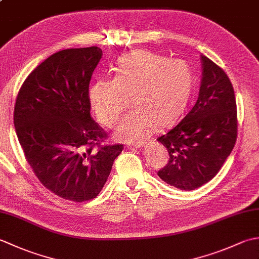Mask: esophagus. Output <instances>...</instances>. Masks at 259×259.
Segmentation results:
<instances>
[{
	"label": "esophagus",
	"instance_id": "esophagus-1",
	"mask_svg": "<svg viewBox=\"0 0 259 259\" xmlns=\"http://www.w3.org/2000/svg\"><path fill=\"white\" fill-rule=\"evenodd\" d=\"M145 145H146V142L138 141V142H136V144H134V145H128V146H126V148H128V149H139V148L144 147Z\"/></svg>",
	"mask_w": 259,
	"mask_h": 259
}]
</instances>
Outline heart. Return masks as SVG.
Here are the masks:
<instances>
[{"instance_id": "b5f03b06", "label": "heart", "mask_w": 259, "mask_h": 259, "mask_svg": "<svg viewBox=\"0 0 259 259\" xmlns=\"http://www.w3.org/2000/svg\"><path fill=\"white\" fill-rule=\"evenodd\" d=\"M115 76L99 78L88 88V99L98 120L113 126L122 113L126 96L133 111L117 128L120 140L145 138L157 126H167L183 113L191 95L195 75L184 60L160 56L148 50L124 54L117 64Z\"/></svg>"}]
</instances>
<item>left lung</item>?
I'll return each mask as SVG.
<instances>
[{
    "label": "left lung",
    "mask_w": 259,
    "mask_h": 259,
    "mask_svg": "<svg viewBox=\"0 0 259 259\" xmlns=\"http://www.w3.org/2000/svg\"><path fill=\"white\" fill-rule=\"evenodd\" d=\"M201 65L195 106L157 139L169 152V161L158 176L181 190H194L210 181L237 139V107L232 82L221 67L205 56H201Z\"/></svg>",
    "instance_id": "left-lung-1"
}]
</instances>
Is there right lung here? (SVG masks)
Returning a JSON list of instances; mask_svg holds the SVG:
<instances>
[{"instance_id":"1","label":"right lung","mask_w":259,"mask_h":259,"mask_svg":"<svg viewBox=\"0 0 259 259\" xmlns=\"http://www.w3.org/2000/svg\"><path fill=\"white\" fill-rule=\"evenodd\" d=\"M102 57L98 47L52 54L22 84L14 126L40 183L63 199L96 198L123 145L100 146L107 133L90 114L88 88Z\"/></svg>"}]
</instances>
